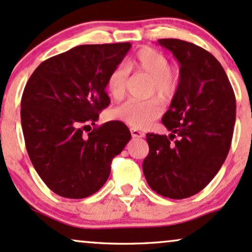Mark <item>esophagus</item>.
<instances>
[{"mask_svg": "<svg viewBox=\"0 0 252 252\" xmlns=\"http://www.w3.org/2000/svg\"><path fill=\"white\" fill-rule=\"evenodd\" d=\"M130 132H131V136L134 138H141V137H143V136H144L143 132L138 131L137 129H131V130H130Z\"/></svg>", "mask_w": 252, "mask_h": 252, "instance_id": "34e87169", "label": "esophagus"}]
</instances>
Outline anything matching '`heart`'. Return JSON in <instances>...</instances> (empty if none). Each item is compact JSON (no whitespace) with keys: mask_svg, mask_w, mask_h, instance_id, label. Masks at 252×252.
Listing matches in <instances>:
<instances>
[{"mask_svg":"<svg viewBox=\"0 0 252 252\" xmlns=\"http://www.w3.org/2000/svg\"><path fill=\"white\" fill-rule=\"evenodd\" d=\"M128 66L137 74L150 78V95H157L163 101H170L177 93L180 84L178 72L170 68V61L160 51L153 48H143L128 63ZM129 75L130 70L126 64L116 65L108 75L107 89L115 99L122 98L126 94ZM162 113L163 105L158 98L143 102L130 99L115 108L111 111V116L134 129H145Z\"/></svg>","mask_w":252,"mask_h":252,"instance_id":"b5f03b06","label":"heart"}]
</instances>
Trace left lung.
I'll list each match as a JSON object with an SVG mask.
<instances>
[{
  "instance_id": "obj_1",
  "label": "left lung",
  "mask_w": 252,
  "mask_h": 252,
  "mask_svg": "<svg viewBox=\"0 0 252 252\" xmlns=\"http://www.w3.org/2000/svg\"><path fill=\"white\" fill-rule=\"evenodd\" d=\"M158 44L180 62V84L162 118L171 134H147L143 172L158 195L188 198L210 183L228 156L236 98L223 66L209 51L177 38Z\"/></svg>"
}]
</instances>
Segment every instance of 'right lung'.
<instances>
[{"mask_svg":"<svg viewBox=\"0 0 252 252\" xmlns=\"http://www.w3.org/2000/svg\"><path fill=\"white\" fill-rule=\"evenodd\" d=\"M130 48L129 42L78 45L45 60L27 82L21 99L26 148L39 177L57 195L78 199L98 191L111 160L131 138L118 121L84 134L110 103L108 75Z\"/></svg>","mask_w":252,"mask_h":252,"instance_id":"1","label":"right lung"}]
</instances>
